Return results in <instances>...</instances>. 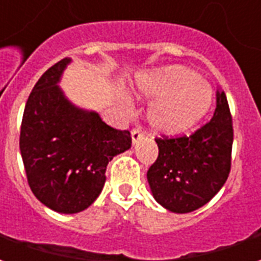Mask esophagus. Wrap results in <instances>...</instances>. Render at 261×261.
Returning <instances> with one entry per match:
<instances>
[{
    "label": "esophagus",
    "mask_w": 261,
    "mask_h": 261,
    "mask_svg": "<svg viewBox=\"0 0 261 261\" xmlns=\"http://www.w3.org/2000/svg\"><path fill=\"white\" fill-rule=\"evenodd\" d=\"M131 137H133V142L136 144V142L140 141L142 137H144V133L140 128H133L131 130Z\"/></svg>",
    "instance_id": "esophagus-1"
}]
</instances>
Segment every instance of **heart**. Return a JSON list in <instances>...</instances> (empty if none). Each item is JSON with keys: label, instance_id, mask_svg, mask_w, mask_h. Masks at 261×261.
Here are the masks:
<instances>
[{"label": "heart", "instance_id": "heart-1", "mask_svg": "<svg viewBox=\"0 0 261 261\" xmlns=\"http://www.w3.org/2000/svg\"><path fill=\"white\" fill-rule=\"evenodd\" d=\"M142 95L155 99L148 119L164 134H179L196 125L213 105V89L196 71L172 65L138 81Z\"/></svg>", "mask_w": 261, "mask_h": 261}]
</instances>
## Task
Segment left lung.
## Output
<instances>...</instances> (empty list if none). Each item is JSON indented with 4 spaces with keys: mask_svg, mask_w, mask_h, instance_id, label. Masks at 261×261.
Here are the masks:
<instances>
[{
    "mask_svg": "<svg viewBox=\"0 0 261 261\" xmlns=\"http://www.w3.org/2000/svg\"><path fill=\"white\" fill-rule=\"evenodd\" d=\"M158 158L147 177L153 198L172 213H192L224 186L232 164L233 127L228 99L217 89L213 119L190 136L155 138Z\"/></svg>",
    "mask_w": 261,
    "mask_h": 261,
    "instance_id": "obj_1",
    "label": "left lung"
}]
</instances>
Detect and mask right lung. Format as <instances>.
Here are the masks:
<instances>
[{
    "instance_id": "right-lung-1",
    "label": "right lung",
    "mask_w": 261,
    "mask_h": 261,
    "mask_svg": "<svg viewBox=\"0 0 261 261\" xmlns=\"http://www.w3.org/2000/svg\"><path fill=\"white\" fill-rule=\"evenodd\" d=\"M69 61L56 63L33 86L19 137L31 190L63 214L89 207L102 192L109 162L131 147L130 131L116 130L65 99L57 82Z\"/></svg>"
}]
</instances>
